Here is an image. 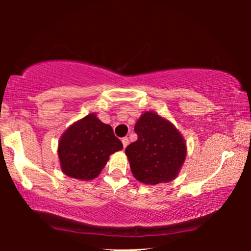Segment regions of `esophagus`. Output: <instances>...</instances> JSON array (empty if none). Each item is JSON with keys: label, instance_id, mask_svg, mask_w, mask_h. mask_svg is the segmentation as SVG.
Returning a JSON list of instances; mask_svg holds the SVG:
<instances>
[{"label": "esophagus", "instance_id": "obj_1", "mask_svg": "<svg viewBox=\"0 0 251 251\" xmlns=\"http://www.w3.org/2000/svg\"><path fill=\"white\" fill-rule=\"evenodd\" d=\"M122 144H123V147L126 149V147L129 145V139L126 138H126H122Z\"/></svg>", "mask_w": 251, "mask_h": 251}]
</instances>
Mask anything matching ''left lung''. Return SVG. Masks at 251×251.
I'll return each instance as SVG.
<instances>
[{"label":"left lung","instance_id":"1","mask_svg":"<svg viewBox=\"0 0 251 251\" xmlns=\"http://www.w3.org/2000/svg\"><path fill=\"white\" fill-rule=\"evenodd\" d=\"M135 131L138 139L126 149L133 177L146 185L174 180L186 159L183 135L169 120L153 111L140 115Z\"/></svg>","mask_w":251,"mask_h":251}]
</instances>
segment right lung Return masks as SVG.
I'll return each instance as SVG.
<instances>
[{"label":"right lung","mask_w":251,"mask_h":251,"mask_svg":"<svg viewBox=\"0 0 251 251\" xmlns=\"http://www.w3.org/2000/svg\"><path fill=\"white\" fill-rule=\"evenodd\" d=\"M121 140L112 126L90 113L74 122L61 135L58 143L60 169L68 177L91 180L99 176L109 155L121 151Z\"/></svg>","instance_id":"obj_1"}]
</instances>
